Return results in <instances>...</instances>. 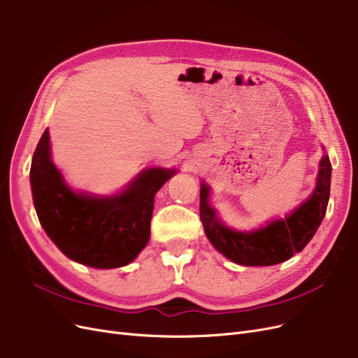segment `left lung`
Returning a JSON list of instances; mask_svg holds the SVG:
<instances>
[{
    "label": "left lung",
    "instance_id": "left-lung-1",
    "mask_svg": "<svg viewBox=\"0 0 358 358\" xmlns=\"http://www.w3.org/2000/svg\"><path fill=\"white\" fill-rule=\"evenodd\" d=\"M324 150V149H323ZM332 165L323 153L319 162L316 187L300 206L285 217L263 227L238 231L227 227L210 205V187L200 182V220L208 240L217 252L243 266H272L300 253L320 227L331 194Z\"/></svg>",
    "mask_w": 358,
    "mask_h": 358
}]
</instances>
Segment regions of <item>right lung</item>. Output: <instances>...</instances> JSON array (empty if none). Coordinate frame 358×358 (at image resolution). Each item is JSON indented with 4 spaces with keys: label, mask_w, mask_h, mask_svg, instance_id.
<instances>
[{
    "label": "right lung",
    "mask_w": 358,
    "mask_h": 358,
    "mask_svg": "<svg viewBox=\"0 0 358 358\" xmlns=\"http://www.w3.org/2000/svg\"><path fill=\"white\" fill-rule=\"evenodd\" d=\"M50 141L46 129L30 166L34 205L46 236L82 265L96 269L129 265L150 238L155 194L177 169H143L111 196L76 192L52 162Z\"/></svg>",
    "instance_id": "1"
}]
</instances>
